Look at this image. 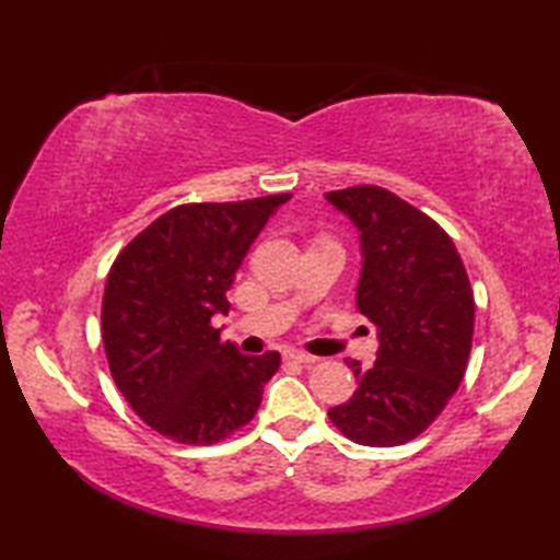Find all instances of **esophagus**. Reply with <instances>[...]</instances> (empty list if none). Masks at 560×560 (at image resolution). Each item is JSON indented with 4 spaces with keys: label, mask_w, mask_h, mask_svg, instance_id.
Returning a JSON list of instances; mask_svg holds the SVG:
<instances>
[{
    "label": "esophagus",
    "mask_w": 560,
    "mask_h": 560,
    "mask_svg": "<svg viewBox=\"0 0 560 560\" xmlns=\"http://www.w3.org/2000/svg\"><path fill=\"white\" fill-rule=\"evenodd\" d=\"M287 361L301 363V365H311V363H315L317 359H315V355H311V353H305V351H287Z\"/></svg>",
    "instance_id": "esophagus-1"
}]
</instances>
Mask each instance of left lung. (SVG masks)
Masks as SVG:
<instances>
[{
	"mask_svg": "<svg viewBox=\"0 0 560 560\" xmlns=\"http://www.w3.org/2000/svg\"><path fill=\"white\" fill-rule=\"evenodd\" d=\"M325 197L361 233L355 305L380 341L373 368L347 363L359 389L327 413L353 443L404 445L438 419L467 371L474 335L467 269L450 235L385 187L355 185Z\"/></svg>",
	"mask_w": 560,
	"mask_h": 560,
	"instance_id": "obj_1",
	"label": "left lung"
}]
</instances>
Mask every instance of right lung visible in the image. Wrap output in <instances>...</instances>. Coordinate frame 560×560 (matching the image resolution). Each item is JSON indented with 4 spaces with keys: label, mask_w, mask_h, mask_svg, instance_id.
I'll return each instance as SVG.
<instances>
[{
    "label": "right lung",
    "mask_w": 560,
    "mask_h": 560,
    "mask_svg": "<svg viewBox=\"0 0 560 560\" xmlns=\"http://www.w3.org/2000/svg\"><path fill=\"white\" fill-rule=\"evenodd\" d=\"M291 195L180 205L113 261L103 293V347L117 389L153 431L211 445L253 421L279 351L245 355L213 315L249 245Z\"/></svg>",
    "instance_id": "obj_1"
}]
</instances>
